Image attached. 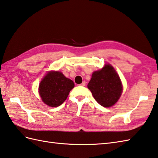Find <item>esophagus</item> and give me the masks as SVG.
Masks as SVG:
<instances>
[{
	"label": "esophagus",
	"mask_w": 158,
	"mask_h": 158,
	"mask_svg": "<svg viewBox=\"0 0 158 158\" xmlns=\"http://www.w3.org/2000/svg\"><path fill=\"white\" fill-rule=\"evenodd\" d=\"M85 84H86V83H85V81H83L82 83L80 84V85H81V86H85Z\"/></svg>",
	"instance_id": "1"
}]
</instances>
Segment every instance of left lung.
Masks as SVG:
<instances>
[{
    "mask_svg": "<svg viewBox=\"0 0 158 158\" xmlns=\"http://www.w3.org/2000/svg\"><path fill=\"white\" fill-rule=\"evenodd\" d=\"M87 87L98 103L106 108L114 105L123 92L118 73L110 64L93 73Z\"/></svg>",
    "mask_w": 158,
    "mask_h": 158,
    "instance_id": "1",
    "label": "left lung"
}]
</instances>
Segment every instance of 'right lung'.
<instances>
[{
	"mask_svg": "<svg viewBox=\"0 0 158 158\" xmlns=\"http://www.w3.org/2000/svg\"><path fill=\"white\" fill-rule=\"evenodd\" d=\"M75 87L72 80L59 71H49L39 85V94L44 104L50 107L60 106Z\"/></svg>",
	"mask_w": 158,
	"mask_h": 158,
	"instance_id": "right-lung-1",
	"label": "right lung"
}]
</instances>
